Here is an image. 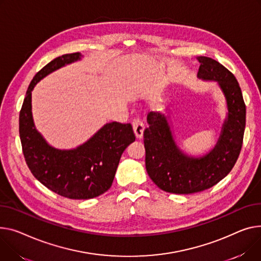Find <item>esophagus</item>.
Wrapping results in <instances>:
<instances>
[{"label":"esophagus","mask_w":261,"mask_h":261,"mask_svg":"<svg viewBox=\"0 0 261 261\" xmlns=\"http://www.w3.org/2000/svg\"><path fill=\"white\" fill-rule=\"evenodd\" d=\"M133 131L137 140H141L144 135V124L140 119L135 118L133 120Z\"/></svg>","instance_id":"esophagus-1"}]
</instances>
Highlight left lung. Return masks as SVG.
Wrapping results in <instances>:
<instances>
[{"mask_svg": "<svg viewBox=\"0 0 261 261\" xmlns=\"http://www.w3.org/2000/svg\"><path fill=\"white\" fill-rule=\"evenodd\" d=\"M198 80L215 82L227 103V116L215 146L201 156L185 153L177 145L170 116L150 112L144 131L146 169L152 181L169 193L192 194L206 190L227 176L242 146L246 105L235 76L217 61L197 57Z\"/></svg>", "mask_w": 261, "mask_h": 261, "instance_id": "obj_1", "label": "left lung"}]
</instances>
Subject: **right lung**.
<instances>
[{"instance_id":"obj_1","label":"right lung","mask_w":261,"mask_h":261,"mask_svg":"<svg viewBox=\"0 0 261 261\" xmlns=\"http://www.w3.org/2000/svg\"><path fill=\"white\" fill-rule=\"evenodd\" d=\"M80 52L51 61L34 75L20 112V138L26 164L41 184L70 199H90L108 191L120 156L135 141L132 126L111 121L88 141L73 149H58L37 130L32 116L31 93L36 85L58 69L80 61Z\"/></svg>"}]
</instances>
